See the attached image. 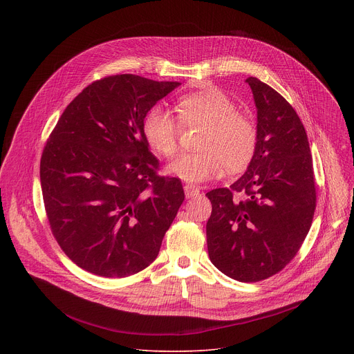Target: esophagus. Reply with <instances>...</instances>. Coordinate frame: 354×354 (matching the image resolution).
<instances>
[{
  "instance_id": "1",
  "label": "esophagus",
  "mask_w": 354,
  "mask_h": 354,
  "mask_svg": "<svg viewBox=\"0 0 354 354\" xmlns=\"http://www.w3.org/2000/svg\"><path fill=\"white\" fill-rule=\"evenodd\" d=\"M183 189H185V194H186L187 198H193V197L200 194V189L196 187L194 185H185Z\"/></svg>"
}]
</instances>
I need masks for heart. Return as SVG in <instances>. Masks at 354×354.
<instances>
[{
    "mask_svg": "<svg viewBox=\"0 0 354 354\" xmlns=\"http://www.w3.org/2000/svg\"><path fill=\"white\" fill-rule=\"evenodd\" d=\"M236 109L223 91L201 89L178 100L179 121L161 105L151 108L142 122V134L157 154L172 157L178 151L182 126L203 127L196 141L198 151L179 156L167 168L182 180L205 182L218 176L223 168L231 174L242 172L257 154L259 130L254 118Z\"/></svg>",
    "mask_w": 354,
    "mask_h": 354,
    "instance_id": "b5f03b06",
    "label": "heart"
}]
</instances>
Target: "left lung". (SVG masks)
I'll return each instance as SVG.
<instances>
[{
    "label": "left lung",
    "instance_id": "obj_1",
    "mask_svg": "<svg viewBox=\"0 0 354 354\" xmlns=\"http://www.w3.org/2000/svg\"><path fill=\"white\" fill-rule=\"evenodd\" d=\"M246 82L258 109V149L235 183L206 193L213 207L206 234L212 263L234 280L255 283L297 255L313 224L317 189L308 137L297 112L261 80Z\"/></svg>",
    "mask_w": 354,
    "mask_h": 354
}]
</instances>
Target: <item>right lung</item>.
Returning a JSON list of instances; mask_svg holds the SVG:
<instances>
[{
  "instance_id": "obj_1",
  "label": "right lung",
  "mask_w": 354,
  "mask_h": 354,
  "mask_svg": "<svg viewBox=\"0 0 354 354\" xmlns=\"http://www.w3.org/2000/svg\"><path fill=\"white\" fill-rule=\"evenodd\" d=\"M179 85L133 74L100 78L50 133L40 160L44 209L57 243L81 269L127 277L158 257L185 192L178 178L157 174L142 122Z\"/></svg>"
}]
</instances>
